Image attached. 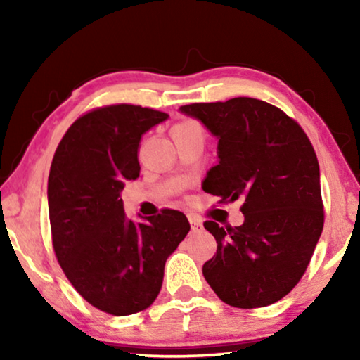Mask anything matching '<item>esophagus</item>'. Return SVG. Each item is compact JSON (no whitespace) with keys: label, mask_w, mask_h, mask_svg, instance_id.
<instances>
[{"label":"esophagus","mask_w":360,"mask_h":360,"mask_svg":"<svg viewBox=\"0 0 360 360\" xmlns=\"http://www.w3.org/2000/svg\"><path fill=\"white\" fill-rule=\"evenodd\" d=\"M190 224H191V231H193V233H196V231H201V229H203V224H201L200 223V221L198 219H196V218H193V216H190Z\"/></svg>","instance_id":"obj_1"}]
</instances>
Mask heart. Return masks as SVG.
<instances>
[{"instance_id": "obj_1", "label": "heart", "mask_w": 360, "mask_h": 360, "mask_svg": "<svg viewBox=\"0 0 360 360\" xmlns=\"http://www.w3.org/2000/svg\"><path fill=\"white\" fill-rule=\"evenodd\" d=\"M188 124H195V122H180V124L176 126V127H180V126H188Z\"/></svg>"}]
</instances>
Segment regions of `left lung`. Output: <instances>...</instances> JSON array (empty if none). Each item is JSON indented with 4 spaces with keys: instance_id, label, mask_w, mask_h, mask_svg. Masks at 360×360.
<instances>
[{
    "instance_id": "left-lung-1",
    "label": "left lung",
    "mask_w": 360,
    "mask_h": 360,
    "mask_svg": "<svg viewBox=\"0 0 360 360\" xmlns=\"http://www.w3.org/2000/svg\"><path fill=\"white\" fill-rule=\"evenodd\" d=\"M218 139V165L203 190L224 203L244 200V223L206 221L216 255L203 265L214 293L236 308L278 302L300 282L323 231L319 165L304 131L255 98L180 106Z\"/></svg>"
}]
</instances>
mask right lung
Returning <instances> with one entry per match:
<instances>
[{"label": "right lung", "instance_id": "right-lung-1", "mask_svg": "<svg viewBox=\"0 0 360 360\" xmlns=\"http://www.w3.org/2000/svg\"><path fill=\"white\" fill-rule=\"evenodd\" d=\"M167 117L134 105L86 112L68 127L51 165L47 201L58 264L88 303L115 316L154 303L167 259L190 231L176 210L134 223L121 198L126 181L139 176L142 134Z\"/></svg>", "mask_w": 360, "mask_h": 360}]
</instances>
